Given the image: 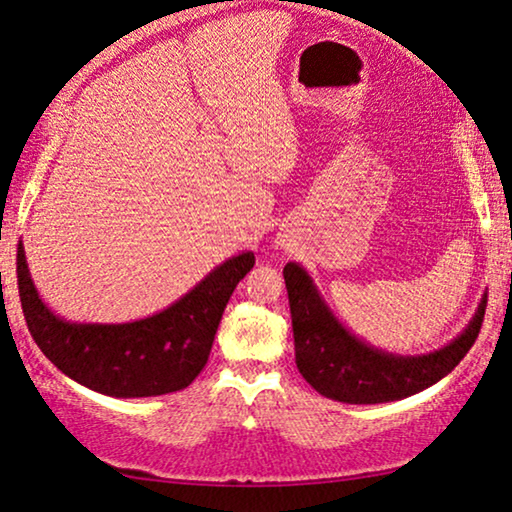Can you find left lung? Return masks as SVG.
<instances>
[{"instance_id": "left-lung-1", "label": "left lung", "mask_w": 512, "mask_h": 512, "mask_svg": "<svg viewBox=\"0 0 512 512\" xmlns=\"http://www.w3.org/2000/svg\"><path fill=\"white\" fill-rule=\"evenodd\" d=\"M292 310L296 368L324 398L347 404H379L409 398L444 379L480 333L487 294L474 319L453 342L423 356H398L365 345L333 317L303 266L282 269Z\"/></svg>"}]
</instances>
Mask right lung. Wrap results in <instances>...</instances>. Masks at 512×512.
<instances>
[{"mask_svg":"<svg viewBox=\"0 0 512 512\" xmlns=\"http://www.w3.org/2000/svg\"><path fill=\"white\" fill-rule=\"evenodd\" d=\"M253 264V253L227 259L170 308L128 324H73L55 315L36 292L22 243L18 289L29 333L66 377L112 398H151L200 375L225 305Z\"/></svg>","mask_w":512,"mask_h":512,"instance_id":"obj_1","label":"right lung"}]
</instances>
